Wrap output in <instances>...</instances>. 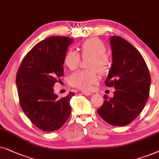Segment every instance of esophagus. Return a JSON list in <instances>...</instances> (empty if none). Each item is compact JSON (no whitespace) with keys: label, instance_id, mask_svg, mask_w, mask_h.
<instances>
[{"label":"esophagus","instance_id":"1","mask_svg":"<svg viewBox=\"0 0 159 159\" xmlns=\"http://www.w3.org/2000/svg\"><path fill=\"white\" fill-rule=\"evenodd\" d=\"M82 94H84V95H86V96H89V95L92 94V93L89 92H86V91H82Z\"/></svg>","mask_w":159,"mask_h":159}]
</instances>
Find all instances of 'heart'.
Listing matches in <instances>:
<instances>
[{"mask_svg": "<svg viewBox=\"0 0 159 159\" xmlns=\"http://www.w3.org/2000/svg\"><path fill=\"white\" fill-rule=\"evenodd\" d=\"M80 50L84 58L91 57L88 67L91 70H83L73 73L69 77V83L74 87L81 90H89L94 84L98 83L100 74L108 71L111 60L106 54V46L100 39L92 38L84 41L80 45ZM81 57L77 52L68 50L64 57V64L70 70H73L78 67Z\"/></svg>", "mask_w": 159, "mask_h": 159, "instance_id": "heart-1", "label": "heart"}]
</instances>
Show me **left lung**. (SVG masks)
Instances as JSON below:
<instances>
[{"label":"left lung","instance_id":"obj_1","mask_svg":"<svg viewBox=\"0 0 159 159\" xmlns=\"http://www.w3.org/2000/svg\"><path fill=\"white\" fill-rule=\"evenodd\" d=\"M113 64L105 86H113L114 97L104 96L97 113L113 126L128 125L138 116L149 97L151 75L140 53L120 36L111 38Z\"/></svg>","mask_w":159,"mask_h":159}]
</instances>
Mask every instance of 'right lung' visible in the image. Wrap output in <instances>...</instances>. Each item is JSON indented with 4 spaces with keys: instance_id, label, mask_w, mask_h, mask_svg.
<instances>
[{
    "instance_id": "right-lung-1",
    "label": "right lung",
    "mask_w": 159,
    "mask_h": 159,
    "mask_svg": "<svg viewBox=\"0 0 159 159\" xmlns=\"http://www.w3.org/2000/svg\"><path fill=\"white\" fill-rule=\"evenodd\" d=\"M72 42L66 36L40 41L25 55L16 73L20 106L34 125L45 132L59 129L70 115V101L75 93L60 98L53 86L64 75V57Z\"/></svg>"
}]
</instances>
